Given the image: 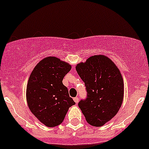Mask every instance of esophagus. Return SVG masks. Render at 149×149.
Here are the masks:
<instances>
[{
    "instance_id": "obj_1",
    "label": "esophagus",
    "mask_w": 149,
    "mask_h": 149,
    "mask_svg": "<svg viewBox=\"0 0 149 149\" xmlns=\"http://www.w3.org/2000/svg\"><path fill=\"white\" fill-rule=\"evenodd\" d=\"M73 100H74L75 102L77 104L79 102V98L78 97H75V98H73Z\"/></svg>"
}]
</instances>
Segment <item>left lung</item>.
I'll return each mask as SVG.
<instances>
[{"mask_svg": "<svg viewBox=\"0 0 149 149\" xmlns=\"http://www.w3.org/2000/svg\"><path fill=\"white\" fill-rule=\"evenodd\" d=\"M85 83L87 98L79 107L86 120L95 127L102 126L119 111L124 97V82L120 71L106 55H97L76 66Z\"/></svg>", "mask_w": 149, "mask_h": 149, "instance_id": "8db88e82", "label": "left lung"}]
</instances>
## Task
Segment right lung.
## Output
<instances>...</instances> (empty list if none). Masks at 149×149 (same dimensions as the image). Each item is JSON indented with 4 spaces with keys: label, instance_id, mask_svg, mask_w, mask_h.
Returning a JSON list of instances; mask_svg holds the SVG:
<instances>
[{
    "label": "right lung",
    "instance_id": "obj_1",
    "mask_svg": "<svg viewBox=\"0 0 149 149\" xmlns=\"http://www.w3.org/2000/svg\"><path fill=\"white\" fill-rule=\"evenodd\" d=\"M71 65L56 57H46L36 65L29 78L26 97L31 113L47 127L59 125L75 102L63 84Z\"/></svg>",
    "mask_w": 149,
    "mask_h": 149
}]
</instances>
